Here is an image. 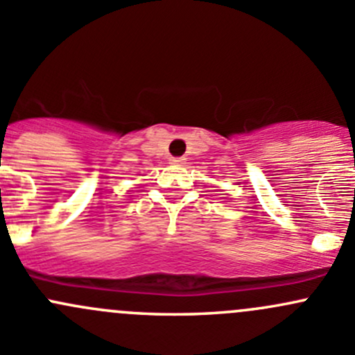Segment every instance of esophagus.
I'll list each match as a JSON object with an SVG mask.
<instances>
[{"mask_svg": "<svg viewBox=\"0 0 355 355\" xmlns=\"http://www.w3.org/2000/svg\"><path fill=\"white\" fill-rule=\"evenodd\" d=\"M170 163L171 164H184L185 163V157H171Z\"/></svg>", "mask_w": 355, "mask_h": 355, "instance_id": "34e87169", "label": "esophagus"}]
</instances>
